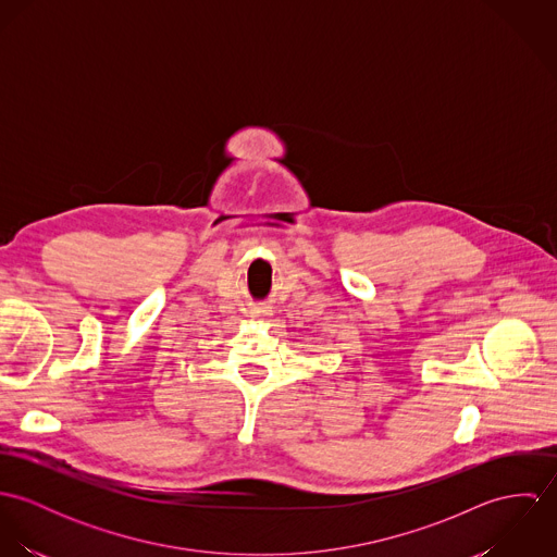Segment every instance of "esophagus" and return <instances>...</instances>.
I'll return each mask as SVG.
<instances>
[{
    "instance_id": "1",
    "label": "esophagus",
    "mask_w": 557,
    "mask_h": 557,
    "mask_svg": "<svg viewBox=\"0 0 557 557\" xmlns=\"http://www.w3.org/2000/svg\"><path fill=\"white\" fill-rule=\"evenodd\" d=\"M252 315H255V318H263V315H265V311H263V309H255V313H252Z\"/></svg>"
}]
</instances>
